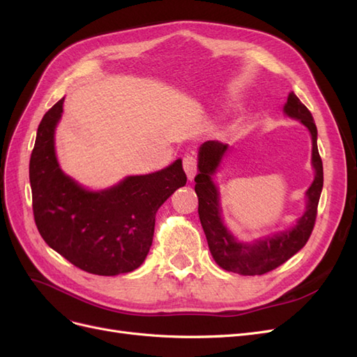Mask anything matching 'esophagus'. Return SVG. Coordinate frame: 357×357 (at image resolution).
<instances>
[{"label":"esophagus","mask_w":357,"mask_h":357,"mask_svg":"<svg viewBox=\"0 0 357 357\" xmlns=\"http://www.w3.org/2000/svg\"><path fill=\"white\" fill-rule=\"evenodd\" d=\"M183 168H185V172L188 178L192 181L197 176V160L192 156H185L183 158Z\"/></svg>","instance_id":"1"}]
</instances>
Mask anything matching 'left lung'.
I'll list each match as a JSON object with an SVG mask.
<instances>
[{"instance_id":"1","label":"left lung","mask_w":357,"mask_h":357,"mask_svg":"<svg viewBox=\"0 0 357 357\" xmlns=\"http://www.w3.org/2000/svg\"><path fill=\"white\" fill-rule=\"evenodd\" d=\"M283 113L304 125L311 135V167L314 180L305 192V210L286 229L259 236L252 241L236 238L223 220L220 190L214 181L231 147L219 142H205L198 149V176L195 192L202 229L207 236L211 256L220 268L240 275H262L284 264L308 241L314 228L317 205L323 189V165L317 149V128L310 110L290 92Z\"/></svg>"}]
</instances>
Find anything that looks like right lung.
I'll list each match as a JSON object with an SVG mask.
<instances>
[{"label": "right lung", "instance_id": "1", "mask_svg": "<svg viewBox=\"0 0 357 357\" xmlns=\"http://www.w3.org/2000/svg\"><path fill=\"white\" fill-rule=\"evenodd\" d=\"M59 100L41 119L29 160L32 210L43 240L86 273L117 275L144 262L159 207L186 185L181 159L93 190L62 171L55 144Z\"/></svg>", "mask_w": 357, "mask_h": 357}]
</instances>
